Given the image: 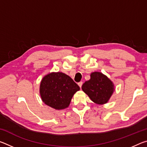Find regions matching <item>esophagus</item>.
<instances>
[{
	"label": "esophagus",
	"instance_id": "esophagus-1",
	"mask_svg": "<svg viewBox=\"0 0 147 147\" xmlns=\"http://www.w3.org/2000/svg\"><path fill=\"white\" fill-rule=\"evenodd\" d=\"M82 84H83V82H78V85L79 86V87H80V88H82Z\"/></svg>",
	"mask_w": 147,
	"mask_h": 147
}]
</instances>
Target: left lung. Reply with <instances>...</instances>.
<instances>
[{"mask_svg": "<svg viewBox=\"0 0 147 147\" xmlns=\"http://www.w3.org/2000/svg\"><path fill=\"white\" fill-rule=\"evenodd\" d=\"M90 77L82 86V89L93 102L106 104L115 91L113 82L100 72H93L91 73Z\"/></svg>", "mask_w": 147, "mask_h": 147, "instance_id": "left-lung-1", "label": "left lung"}]
</instances>
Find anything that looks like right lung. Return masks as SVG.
I'll return each instance as SVG.
<instances>
[{
	"instance_id": "obj_1",
	"label": "right lung",
	"mask_w": 147,
	"mask_h": 147,
	"mask_svg": "<svg viewBox=\"0 0 147 147\" xmlns=\"http://www.w3.org/2000/svg\"><path fill=\"white\" fill-rule=\"evenodd\" d=\"M80 87L70 76L61 72H53L42 78L39 94L42 101L58 110L69 107L74 93Z\"/></svg>"
}]
</instances>
